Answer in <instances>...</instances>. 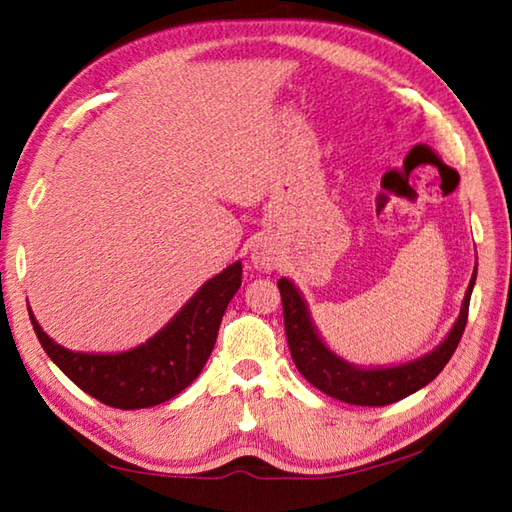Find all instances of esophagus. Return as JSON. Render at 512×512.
I'll use <instances>...</instances> for the list:
<instances>
[{"label": "esophagus", "instance_id": "1", "mask_svg": "<svg viewBox=\"0 0 512 512\" xmlns=\"http://www.w3.org/2000/svg\"><path fill=\"white\" fill-rule=\"evenodd\" d=\"M250 262L257 270H264V273H273L277 268V255L275 250L268 244H255L253 253H250Z\"/></svg>", "mask_w": 512, "mask_h": 512}]
</instances>
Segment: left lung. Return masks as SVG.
I'll list each match as a JSON object with an SVG mask.
<instances>
[{
	"instance_id": "1",
	"label": "left lung",
	"mask_w": 512,
	"mask_h": 512,
	"mask_svg": "<svg viewBox=\"0 0 512 512\" xmlns=\"http://www.w3.org/2000/svg\"><path fill=\"white\" fill-rule=\"evenodd\" d=\"M475 277L477 266L473 270L471 284L466 288L460 317L453 323L449 334L444 336V341L420 358L387 367H361L347 363L345 358L334 354L321 339L317 328H314L308 303L303 301L297 286L290 279L281 277L277 286L281 292V303H284V325L292 361H295L297 369L310 385L336 400L350 402V405L385 407L391 405V402L407 398L413 391L429 385L453 356L464 334L466 319H469V303Z\"/></svg>"
}]
</instances>
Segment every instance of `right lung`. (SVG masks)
<instances>
[{"label": "right lung", "instance_id": "add662e5", "mask_svg": "<svg viewBox=\"0 0 512 512\" xmlns=\"http://www.w3.org/2000/svg\"><path fill=\"white\" fill-rule=\"evenodd\" d=\"M239 286L242 262H235L202 284L149 341L116 354L72 352L43 332L30 308L28 314L41 347L76 387L114 409H145L178 396L200 376Z\"/></svg>", "mask_w": 512, "mask_h": 512}]
</instances>
